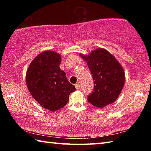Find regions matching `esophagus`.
Listing matches in <instances>:
<instances>
[{
	"mask_svg": "<svg viewBox=\"0 0 151 151\" xmlns=\"http://www.w3.org/2000/svg\"><path fill=\"white\" fill-rule=\"evenodd\" d=\"M75 88H76V89H78L80 88V86H81V85H80L79 83H77V84H76L75 85Z\"/></svg>",
	"mask_w": 151,
	"mask_h": 151,
	"instance_id": "esophagus-1",
	"label": "esophagus"
}]
</instances>
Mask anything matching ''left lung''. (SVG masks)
<instances>
[{"label":"left lung","instance_id":"1","mask_svg":"<svg viewBox=\"0 0 151 151\" xmlns=\"http://www.w3.org/2000/svg\"><path fill=\"white\" fill-rule=\"evenodd\" d=\"M86 61L94 81V89L88 101L102 108L113 103L119 96L125 82L124 69L117 59L102 48L93 50L88 55L79 54Z\"/></svg>","mask_w":151,"mask_h":151}]
</instances>
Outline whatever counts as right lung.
Wrapping results in <instances>:
<instances>
[{"instance_id": "1", "label": "right lung", "mask_w": 151, "mask_h": 151, "mask_svg": "<svg viewBox=\"0 0 151 151\" xmlns=\"http://www.w3.org/2000/svg\"><path fill=\"white\" fill-rule=\"evenodd\" d=\"M61 55L45 50L35 58L28 66L26 83L31 95L43 108L55 111L69 101L76 90L67 81L65 73L60 68Z\"/></svg>"}]
</instances>
